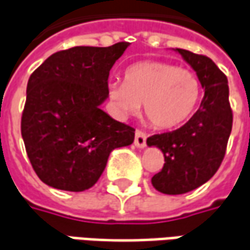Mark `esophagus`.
<instances>
[{"label": "esophagus", "mask_w": 250, "mask_h": 250, "mask_svg": "<svg viewBox=\"0 0 250 250\" xmlns=\"http://www.w3.org/2000/svg\"><path fill=\"white\" fill-rule=\"evenodd\" d=\"M134 145L139 149H144L146 146V134L137 130L135 131V138H134Z\"/></svg>", "instance_id": "34e87169"}]
</instances>
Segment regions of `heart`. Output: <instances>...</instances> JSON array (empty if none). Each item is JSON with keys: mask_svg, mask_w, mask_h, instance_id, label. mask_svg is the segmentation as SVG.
<instances>
[{"mask_svg": "<svg viewBox=\"0 0 250 250\" xmlns=\"http://www.w3.org/2000/svg\"><path fill=\"white\" fill-rule=\"evenodd\" d=\"M106 94L120 118L144 104V113L157 128L182 125L194 112L201 83L189 69L160 61H141L125 68L123 83H108Z\"/></svg>", "mask_w": 250, "mask_h": 250, "instance_id": "heart-1", "label": "heart"}]
</instances>
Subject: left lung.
<instances>
[{
	"instance_id": "left-lung-1",
	"label": "left lung",
	"mask_w": 250,
	"mask_h": 250,
	"mask_svg": "<svg viewBox=\"0 0 250 250\" xmlns=\"http://www.w3.org/2000/svg\"><path fill=\"white\" fill-rule=\"evenodd\" d=\"M196 71L203 86V101L188 123L174 131L146 139L164 154V167L152 178L156 190L164 194H183L208 182L225 157L232 127L226 75L207 56L175 49Z\"/></svg>"
}]
</instances>
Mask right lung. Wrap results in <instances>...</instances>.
Returning <instances> with one entry per match:
<instances>
[{"instance_id": "right-lung-1", "label": "right lung", "mask_w": 250, "mask_h": 250, "mask_svg": "<svg viewBox=\"0 0 250 250\" xmlns=\"http://www.w3.org/2000/svg\"><path fill=\"white\" fill-rule=\"evenodd\" d=\"M128 45L61 50L30 76L21 137L34 171L47 186L90 189L112 150L134 142L135 130L101 109L109 71Z\"/></svg>"}]
</instances>
